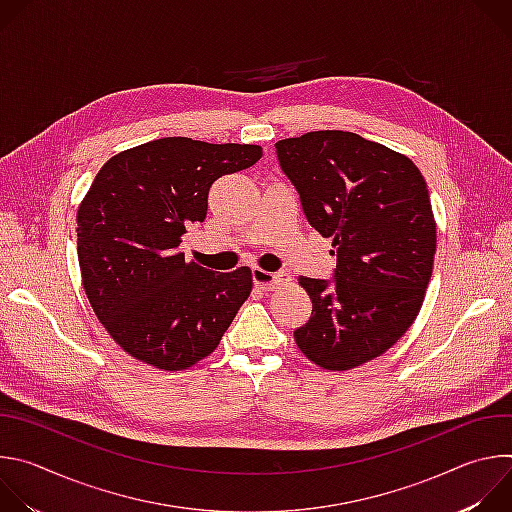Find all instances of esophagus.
I'll return each mask as SVG.
<instances>
[{
	"label": "esophagus",
	"instance_id": "34e87169",
	"mask_svg": "<svg viewBox=\"0 0 512 512\" xmlns=\"http://www.w3.org/2000/svg\"><path fill=\"white\" fill-rule=\"evenodd\" d=\"M253 281L255 285L263 287V289H273L277 285H283L289 281V275L283 273V271H277V273H271V271H265V269H253Z\"/></svg>",
	"mask_w": 512,
	"mask_h": 512
}]
</instances>
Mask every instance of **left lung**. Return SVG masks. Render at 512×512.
<instances>
[{
  "label": "left lung",
  "instance_id": "left-lung-1",
  "mask_svg": "<svg viewBox=\"0 0 512 512\" xmlns=\"http://www.w3.org/2000/svg\"><path fill=\"white\" fill-rule=\"evenodd\" d=\"M310 225L332 239L334 281L300 275L312 300L298 348L326 371L387 352L417 318L431 279L435 218L417 166L352 131L324 129L275 143Z\"/></svg>",
  "mask_w": 512,
  "mask_h": 512
}]
</instances>
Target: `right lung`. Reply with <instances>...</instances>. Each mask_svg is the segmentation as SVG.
I'll use <instances>...</instances> for the list:
<instances>
[{
    "mask_svg": "<svg viewBox=\"0 0 512 512\" xmlns=\"http://www.w3.org/2000/svg\"><path fill=\"white\" fill-rule=\"evenodd\" d=\"M261 145L162 137L113 156L77 212L85 294L133 358L182 371L221 342L249 298L253 273H214L178 251L202 223L214 180L251 168Z\"/></svg>",
    "mask_w": 512,
    "mask_h": 512,
    "instance_id": "obj_1",
    "label": "right lung"
}]
</instances>
